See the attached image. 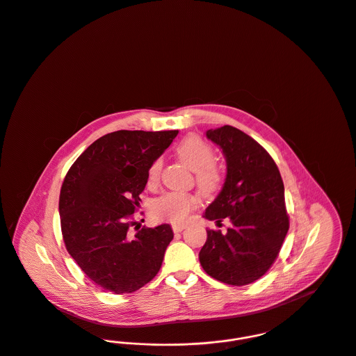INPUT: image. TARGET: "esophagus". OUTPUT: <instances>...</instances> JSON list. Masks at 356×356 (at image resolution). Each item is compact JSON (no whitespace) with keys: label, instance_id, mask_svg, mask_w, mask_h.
Segmentation results:
<instances>
[{"label":"esophagus","instance_id":"esophagus-1","mask_svg":"<svg viewBox=\"0 0 356 356\" xmlns=\"http://www.w3.org/2000/svg\"><path fill=\"white\" fill-rule=\"evenodd\" d=\"M186 227H187L186 223H173V225H172V229H173L175 233H180V232H183Z\"/></svg>","mask_w":356,"mask_h":356}]
</instances>
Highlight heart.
<instances>
[{"mask_svg": "<svg viewBox=\"0 0 356 356\" xmlns=\"http://www.w3.org/2000/svg\"><path fill=\"white\" fill-rule=\"evenodd\" d=\"M175 153L180 161H183L195 172L196 184L200 191L213 193L217 191L222 180V168L214 161V149L204 139L197 136L183 138L175 146ZM163 161L156 159L147 169V183L154 184L159 179ZM197 199L188 192H166L157 197L152 204V211L159 218L168 219L170 222H181L196 207Z\"/></svg>", "mask_w": 356, "mask_h": 356, "instance_id": "heart-1", "label": "heart"}]
</instances>
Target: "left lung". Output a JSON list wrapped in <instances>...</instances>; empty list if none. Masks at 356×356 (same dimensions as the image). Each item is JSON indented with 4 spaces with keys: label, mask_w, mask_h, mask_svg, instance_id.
<instances>
[{
    "label": "left lung",
    "mask_w": 356,
    "mask_h": 356,
    "mask_svg": "<svg viewBox=\"0 0 356 356\" xmlns=\"http://www.w3.org/2000/svg\"><path fill=\"white\" fill-rule=\"evenodd\" d=\"M206 137L226 159V179L204 218L232 225L207 230L199 261L219 282L245 286L271 268L289 232L283 180L268 152L241 130L223 126Z\"/></svg>",
    "instance_id": "8db88e82"
}]
</instances>
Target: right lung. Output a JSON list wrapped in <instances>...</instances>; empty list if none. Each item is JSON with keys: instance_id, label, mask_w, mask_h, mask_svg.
I'll return each instance as SVG.
<instances>
[{"instance_id": "right-lung-1", "label": "right lung", "mask_w": 356, "mask_h": 356, "mask_svg": "<svg viewBox=\"0 0 356 356\" xmlns=\"http://www.w3.org/2000/svg\"><path fill=\"white\" fill-rule=\"evenodd\" d=\"M119 130L95 140L70 166L59 195L65 246L85 275L113 294L134 293L161 268L172 227H142L133 214L147 169L177 136Z\"/></svg>"}]
</instances>
